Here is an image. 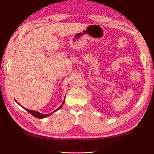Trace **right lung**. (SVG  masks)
<instances>
[{"label":"right lung","instance_id":"1","mask_svg":"<svg viewBox=\"0 0 154 154\" xmlns=\"http://www.w3.org/2000/svg\"><path fill=\"white\" fill-rule=\"evenodd\" d=\"M17 102V101H16ZM18 103V102H17ZM64 102H62V105H61V106L59 107V108L57 109V110H55L54 111H53V112H55V111H57V110H59V109H60L61 107H62V106H63V104H64ZM19 104V103H18ZM21 106V105H20ZM23 107V106H22ZM25 109V110L26 111H28V112L30 113V114H31L32 116H33L34 117H35V118H37V119H44V118H45V117H47V116H50L52 114V113H48V114H42V113H39V112H38V111H33V110H29V109H26V108H24Z\"/></svg>","mask_w":154,"mask_h":154}]
</instances>
